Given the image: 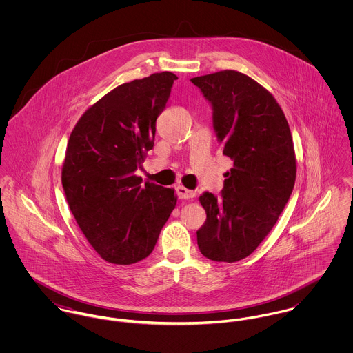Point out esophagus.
<instances>
[{
    "mask_svg": "<svg viewBox=\"0 0 353 353\" xmlns=\"http://www.w3.org/2000/svg\"><path fill=\"white\" fill-rule=\"evenodd\" d=\"M176 194H178V199H181V200H190V199L196 197V193L193 190H189L183 186L176 188Z\"/></svg>",
    "mask_w": 353,
    "mask_h": 353,
    "instance_id": "obj_1",
    "label": "esophagus"
}]
</instances>
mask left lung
Instances as JSON below:
<instances>
[{"label":"left lung","instance_id":"8db88e82","mask_svg":"<svg viewBox=\"0 0 353 353\" xmlns=\"http://www.w3.org/2000/svg\"><path fill=\"white\" fill-rule=\"evenodd\" d=\"M190 81L210 104L217 141L234 161L220 196L205 192L199 199L206 212L199 249L212 261L236 262L265 239L292 194L291 130L276 99L243 73L223 70Z\"/></svg>","mask_w":353,"mask_h":353}]
</instances>
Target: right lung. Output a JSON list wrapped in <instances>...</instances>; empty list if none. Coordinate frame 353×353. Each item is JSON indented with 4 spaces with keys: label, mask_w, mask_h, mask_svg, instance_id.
<instances>
[{
    "label": "right lung",
    "mask_w": 353,
    "mask_h": 353,
    "mask_svg": "<svg viewBox=\"0 0 353 353\" xmlns=\"http://www.w3.org/2000/svg\"><path fill=\"white\" fill-rule=\"evenodd\" d=\"M171 72L122 84L90 107L74 126L62 167L68 205L103 259L130 265L147 258L176 205L172 189L141 186L136 176L154 145Z\"/></svg>",
    "instance_id": "add662e5"
}]
</instances>
